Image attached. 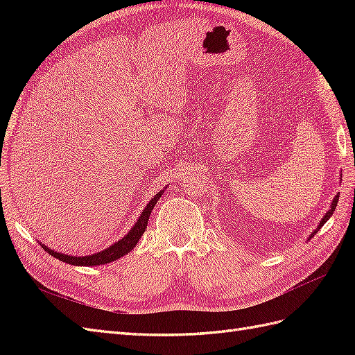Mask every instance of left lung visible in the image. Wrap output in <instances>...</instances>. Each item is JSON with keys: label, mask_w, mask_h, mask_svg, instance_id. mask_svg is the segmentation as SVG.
<instances>
[{"label": "left lung", "mask_w": 355, "mask_h": 355, "mask_svg": "<svg viewBox=\"0 0 355 355\" xmlns=\"http://www.w3.org/2000/svg\"><path fill=\"white\" fill-rule=\"evenodd\" d=\"M338 200H339V196H336L335 198H333V201H331V206H330V209L324 213V216L323 218H321V220H320V223H318V227L313 231V232H311V235H309V237H308V240H311V239H313L314 237V235L321 230V227H323V225L330 219V216H331V214H333V211H335V209H336V204H338Z\"/></svg>", "instance_id": "1"}]
</instances>
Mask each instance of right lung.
<instances>
[{"mask_svg": "<svg viewBox=\"0 0 355 355\" xmlns=\"http://www.w3.org/2000/svg\"><path fill=\"white\" fill-rule=\"evenodd\" d=\"M168 187V185H167ZM161 189L158 194H155L149 202L146 204V207L142 210L141 216L137 218L136 223L133 225V228L128 231L123 239L118 240L116 243L111 244L110 247H106V249L98 252V253H93V254H87V256H72V254H65V253H60L56 250H51V247H47L46 244L40 243V245L49 254H51L53 257H56V259L69 263V265H75V266H96V265H105V263H110L114 262L116 259H120L124 254L130 253L135 247L137 245L139 240L144 235L146 227H148V219L151 216V211L155 207L157 201L161 198V196L164 194L166 188Z\"/></svg>", "mask_w": 355, "mask_h": 355, "instance_id": "1", "label": "right lung"}]
</instances>
